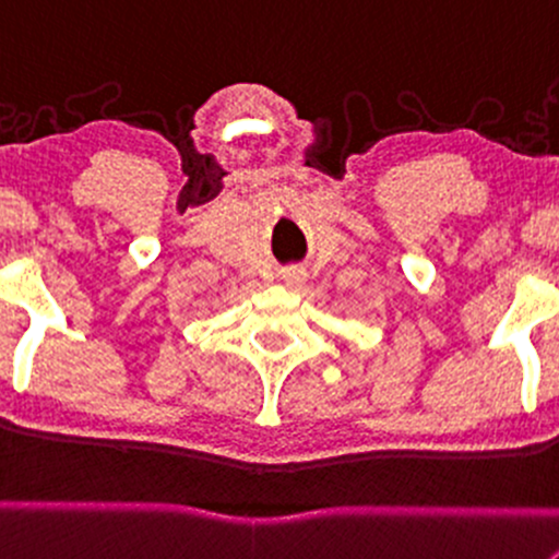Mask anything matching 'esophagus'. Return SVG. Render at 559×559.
<instances>
[{"instance_id":"esophagus-1","label":"esophagus","mask_w":559,"mask_h":559,"mask_svg":"<svg viewBox=\"0 0 559 559\" xmlns=\"http://www.w3.org/2000/svg\"><path fill=\"white\" fill-rule=\"evenodd\" d=\"M286 278H288V281H299V278H301V273H288Z\"/></svg>"}]
</instances>
